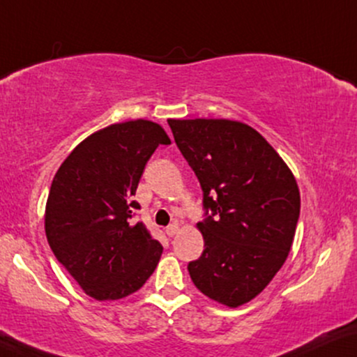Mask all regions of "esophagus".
I'll return each instance as SVG.
<instances>
[{
    "instance_id": "1",
    "label": "esophagus",
    "mask_w": 357,
    "mask_h": 357,
    "mask_svg": "<svg viewBox=\"0 0 357 357\" xmlns=\"http://www.w3.org/2000/svg\"><path fill=\"white\" fill-rule=\"evenodd\" d=\"M178 232H179V225L178 224H171V225H168V227H166V234H168L169 237H174Z\"/></svg>"
}]
</instances>
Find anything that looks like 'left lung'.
<instances>
[{"label":"left lung","instance_id":"8db88e82","mask_svg":"<svg viewBox=\"0 0 357 357\" xmlns=\"http://www.w3.org/2000/svg\"><path fill=\"white\" fill-rule=\"evenodd\" d=\"M168 123L199 179L204 207L212 211L197 224L204 252L188 265L189 275L207 298L237 308L264 291L290 254L300 215L298 184L250 125L225 119Z\"/></svg>","mask_w":357,"mask_h":357}]
</instances>
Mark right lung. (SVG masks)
<instances>
[{
    "mask_svg": "<svg viewBox=\"0 0 357 357\" xmlns=\"http://www.w3.org/2000/svg\"><path fill=\"white\" fill-rule=\"evenodd\" d=\"M171 139L151 120H128L80 142L54 176L44 229L49 245L89 296L120 300L139 290L163 254L132 201L146 161Z\"/></svg>",
    "mask_w": 357,
    "mask_h": 357,
    "instance_id": "add662e5",
    "label": "right lung"
}]
</instances>
